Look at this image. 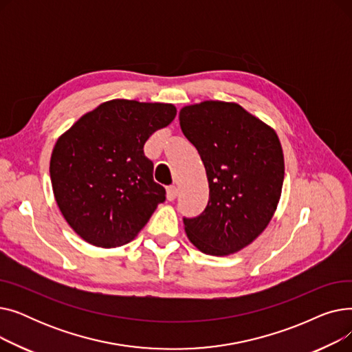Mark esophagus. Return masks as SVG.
<instances>
[{"label": "esophagus", "instance_id": "obj_1", "mask_svg": "<svg viewBox=\"0 0 352 352\" xmlns=\"http://www.w3.org/2000/svg\"><path fill=\"white\" fill-rule=\"evenodd\" d=\"M178 195V188L175 186H170L168 188H166V199L168 201H174Z\"/></svg>", "mask_w": 352, "mask_h": 352}]
</instances>
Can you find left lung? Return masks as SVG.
<instances>
[{
	"instance_id": "left-lung-1",
	"label": "left lung",
	"mask_w": 352,
	"mask_h": 352,
	"mask_svg": "<svg viewBox=\"0 0 352 352\" xmlns=\"http://www.w3.org/2000/svg\"><path fill=\"white\" fill-rule=\"evenodd\" d=\"M179 125L204 162L210 186L206 210L184 217L190 241L211 255L236 252L265 230L280 201V140L232 102L204 101L182 108Z\"/></svg>"
}]
</instances>
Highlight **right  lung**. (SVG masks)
Wrapping results in <instances>:
<instances>
[{
	"mask_svg": "<svg viewBox=\"0 0 352 352\" xmlns=\"http://www.w3.org/2000/svg\"><path fill=\"white\" fill-rule=\"evenodd\" d=\"M175 114L171 104L113 100L81 117L55 144L52 191L67 223L87 243L102 248L129 243L165 201L144 144Z\"/></svg>",
	"mask_w": 352,
	"mask_h": 352,
	"instance_id": "add662e5",
	"label": "right lung"
}]
</instances>
